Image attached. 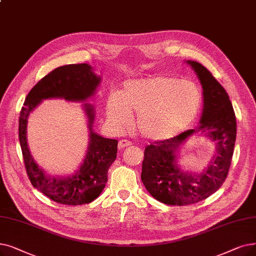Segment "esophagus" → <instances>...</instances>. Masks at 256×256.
I'll list each match as a JSON object with an SVG mask.
<instances>
[{
  "instance_id": "obj_1",
  "label": "esophagus",
  "mask_w": 256,
  "mask_h": 256,
  "mask_svg": "<svg viewBox=\"0 0 256 256\" xmlns=\"http://www.w3.org/2000/svg\"><path fill=\"white\" fill-rule=\"evenodd\" d=\"M130 146H132V142H130V141L126 140V139H122V140H120L119 143H118V148H119V150H122V148H124Z\"/></svg>"
}]
</instances>
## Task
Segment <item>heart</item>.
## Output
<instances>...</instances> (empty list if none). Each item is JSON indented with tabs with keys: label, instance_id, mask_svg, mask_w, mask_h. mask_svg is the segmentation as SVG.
<instances>
[{
	"label": "heart",
	"instance_id": "heart-1",
	"mask_svg": "<svg viewBox=\"0 0 256 256\" xmlns=\"http://www.w3.org/2000/svg\"><path fill=\"white\" fill-rule=\"evenodd\" d=\"M202 104L200 88L190 80L170 76L126 82L106 104L108 122L115 130H124L136 115L140 134L152 141L178 136L196 119Z\"/></svg>",
	"mask_w": 256,
	"mask_h": 256
}]
</instances>
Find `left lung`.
Returning <instances> with one entry per match:
<instances>
[{
	"mask_svg": "<svg viewBox=\"0 0 256 256\" xmlns=\"http://www.w3.org/2000/svg\"><path fill=\"white\" fill-rule=\"evenodd\" d=\"M203 88V113L200 126L172 139L150 144L144 150L141 180L148 192L168 205H190L214 194L226 180L236 138V119L229 96L204 66L186 60ZM215 142L216 150L208 168L196 173L177 163L178 152L194 136Z\"/></svg>",
	"mask_w": 256,
	"mask_h": 256,
	"instance_id": "left-lung-1",
	"label": "left lung"
}]
</instances>
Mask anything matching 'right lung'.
<instances>
[{
    "instance_id": "1",
    "label": "right lung",
    "mask_w": 256,
    "mask_h": 256,
    "mask_svg": "<svg viewBox=\"0 0 256 256\" xmlns=\"http://www.w3.org/2000/svg\"><path fill=\"white\" fill-rule=\"evenodd\" d=\"M102 77L88 64L58 66L42 78L26 97L18 121V139L31 184L38 190L64 205H82L93 202L108 182V170L117 157L116 139L104 138L93 130L95 108L84 102L95 95ZM60 98L66 101L84 102L88 119L89 144L79 170L68 176L48 175L32 159L26 142V124L30 113L45 98Z\"/></svg>"
}]
</instances>
